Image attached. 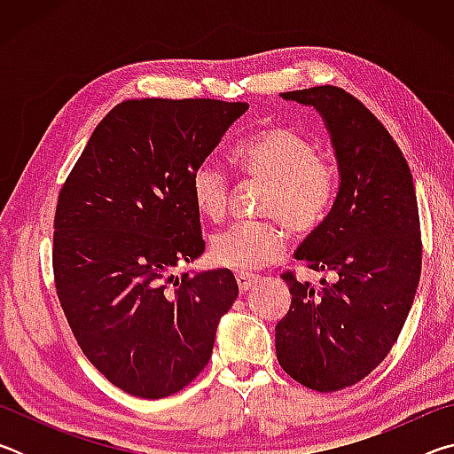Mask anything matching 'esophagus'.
Here are the masks:
<instances>
[{"instance_id": "34e87169", "label": "esophagus", "mask_w": 454, "mask_h": 454, "mask_svg": "<svg viewBox=\"0 0 454 454\" xmlns=\"http://www.w3.org/2000/svg\"><path fill=\"white\" fill-rule=\"evenodd\" d=\"M236 282H238V288H240V292L244 294V292H248L258 282V276L246 274V272H238L236 274Z\"/></svg>"}]
</instances>
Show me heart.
<instances>
[{"label":"heart","mask_w":454,"mask_h":454,"mask_svg":"<svg viewBox=\"0 0 454 454\" xmlns=\"http://www.w3.org/2000/svg\"><path fill=\"white\" fill-rule=\"evenodd\" d=\"M242 170L268 184L262 216L272 220L234 224L210 242L212 260L232 270H258L278 260L288 244V230L312 232L325 222L334 198V178L317 148L288 126H266L246 137L234 150ZM190 192L196 210L204 218L220 222L226 216L230 184L226 172L214 160H204L190 176Z\"/></svg>","instance_id":"b5f03b06"}]
</instances>
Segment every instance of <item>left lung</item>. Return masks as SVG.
I'll list each match as a JSON object with an SVG mask.
<instances>
[{
	"label": "left lung",
	"instance_id": "1",
	"mask_svg": "<svg viewBox=\"0 0 454 454\" xmlns=\"http://www.w3.org/2000/svg\"><path fill=\"white\" fill-rule=\"evenodd\" d=\"M320 114L338 166V192L322 224L294 258L318 272L320 288L284 274L292 301L276 325V356L292 379L318 393L363 380L379 366L417 294L420 224L412 174L401 148L348 91H284Z\"/></svg>",
	"mask_w": 454,
	"mask_h": 454
}]
</instances>
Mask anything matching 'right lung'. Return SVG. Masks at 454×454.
Listing matches in <instances>:
<instances>
[{"instance_id": "obj_1", "label": "right lung", "mask_w": 454, "mask_h": 454, "mask_svg": "<svg viewBox=\"0 0 454 454\" xmlns=\"http://www.w3.org/2000/svg\"><path fill=\"white\" fill-rule=\"evenodd\" d=\"M246 110L220 99L121 102L59 192L61 309L83 355L128 395L164 398L194 380L236 301L228 268L172 270L204 252L190 176Z\"/></svg>"}]
</instances>
